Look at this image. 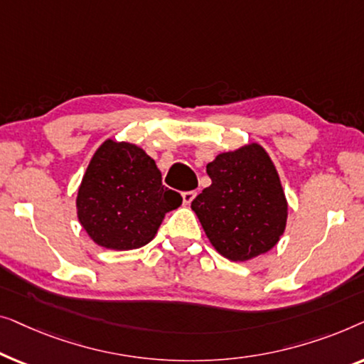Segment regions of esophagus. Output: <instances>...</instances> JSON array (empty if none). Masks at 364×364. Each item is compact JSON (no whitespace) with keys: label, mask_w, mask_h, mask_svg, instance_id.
Returning a JSON list of instances; mask_svg holds the SVG:
<instances>
[{"label":"esophagus","mask_w":364,"mask_h":364,"mask_svg":"<svg viewBox=\"0 0 364 364\" xmlns=\"http://www.w3.org/2000/svg\"><path fill=\"white\" fill-rule=\"evenodd\" d=\"M181 196H183V204L184 206H188V204H191L193 199L196 198V191H184Z\"/></svg>","instance_id":"obj_1"}]
</instances>
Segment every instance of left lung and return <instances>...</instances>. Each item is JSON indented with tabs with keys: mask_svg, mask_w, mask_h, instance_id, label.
<instances>
[{
	"mask_svg": "<svg viewBox=\"0 0 364 364\" xmlns=\"http://www.w3.org/2000/svg\"><path fill=\"white\" fill-rule=\"evenodd\" d=\"M206 171L213 183L191 209L213 247L234 262L269 252L285 231L289 204L267 151L249 143L219 153Z\"/></svg>",
	"mask_w": 364,
	"mask_h": 364,
	"instance_id": "obj_1",
	"label": "left lung"
}]
</instances>
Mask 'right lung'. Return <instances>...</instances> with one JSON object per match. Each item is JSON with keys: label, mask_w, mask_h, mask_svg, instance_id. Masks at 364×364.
<instances>
[{"label": "right lung", "mask_w": 364, "mask_h": 364, "mask_svg": "<svg viewBox=\"0 0 364 364\" xmlns=\"http://www.w3.org/2000/svg\"><path fill=\"white\" fill-rule=\"evenodd\" d=\"M180 193L163 186L156 163L129 141L97 148L77 191V218L100 247L132 250L155 237L165 214L180 208Z\"/></svg>", "instance_id": "add662e5"}]
</instances>
